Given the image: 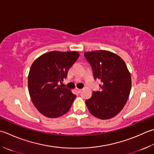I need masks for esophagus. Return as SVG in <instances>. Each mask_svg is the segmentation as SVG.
Masks as SVG:
<instances>
[{
    "instance_id": "esophagus-1",
    "label": "esophagus",
    "mask_w": 154,
    "mask_h": 154,
    "mask_svg": "<svg viewBox=\"0 0 154 154\" xmlns=\"http://www.w3.org/2000/svg\"><path fill=\"white\" fill-rule=\"evenodd\" d=\"M75 91H76L78 93H80L81 92V89H78V88H75Z\"/></svg>"
}]
</instances>
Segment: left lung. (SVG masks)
<instances>
[{
    "label": "left lung",
    "mask_w": 154,
    "mask_h": 154,
    "mask_svg": "<svg viewBox=\"0 0 154 154\" xmlns=\"http://www.w3.org/2000/svg\"><path fill=\"white\" fill-rule=\"evenodd\" d=\"M95 79L101 81L100 90L93 91L85 104L91 115L108 119L117 115L125 105L131 88V78L124 61L107 51L84 53Z\"/></svg>",
    "instance_id": "left-lung-1"
}]
</instances>
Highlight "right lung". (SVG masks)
<instances>
[{
  "label": "right lung",
  "instance_id": "right-lung-1",
  "mask_svg": "<svg viewBox=\"0 0 154 154\" xmlns=\"http://www.w3.org/2000/svg\"><path fill=\"white\" fill-rule=\"evenodd\" d=\"M76 51H51L33 62L28 76L30 97L43 116L55 118L70 109L76 95L70 89L59 85L79 58Z\"/></svg>",
  "mask_w": 154,
  "mask_h": 154
}]
</instances>
